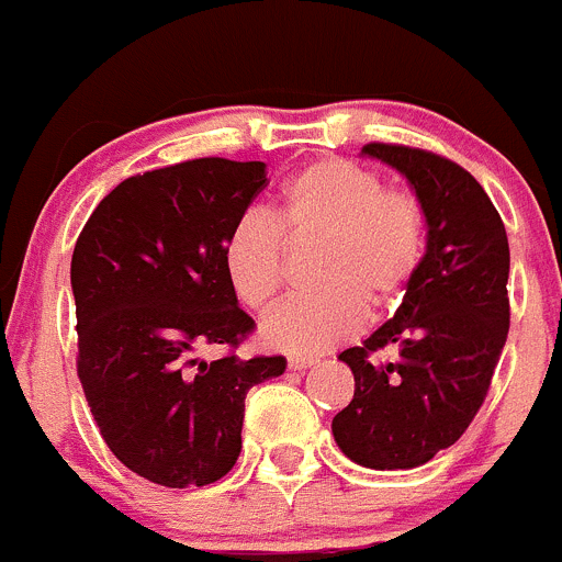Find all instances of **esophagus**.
I'll return each mask as SVG.
<instances>
[{"instance_id":"esophagus-1","label":"esophagus","mask_w":562,"mask_h":562,"mask_svg":"<svg viewBox=\"0 0 562 562\" xmlns=\"http://www.w3.org/2000/svg\"><path fill=\"white\" fill-rule=\"evenodd\" d=\"M316 363V358H308V355H292L289 358V369L292 371H305Z\"/></svg>"}]
</instances>
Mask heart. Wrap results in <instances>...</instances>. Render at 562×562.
<instances>
[{"mask_svg":"<svg viewBox=\"0 0 562 562\" xmlns=\"http://www.w3.org/2000/svg\"><path fill=\"white\" fill-rule=\"evenodd\" d=\"M286 243H319L311 273L319 289L279 305L262 338L283 352H322L352 336L369 308L402 303L424 262V207L409 188L382 186L355 160H314L283 186L273 221L246 213L226 232V279L251 311H268L279 297Z\"/></svg>","mask_w":562,"mask_h":562,"instance_id":"b5f03b06","label":"heart"}]
</instances>
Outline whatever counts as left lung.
I'll list each match as a JSON object with an SVG mask.
<instances>
[{
  "instance_id": "1",
  "label": "left lung",
  "mask_w": 562,
  "mask_h": 562,
  "mask_svg": "<svg viewBox=\"0 0 562 562\" xmlns=\"http://www.w3.org/2000/svg\"><path fill=\"white\" fill-rule=\"evenodd\" d=\"M363 153L407 177L429 232L396 316L338 355L355 396L333 437L363 468L409 470L451 448L486 398L510 325L508 235L481 182L446 155L382 142Z\"/></svg>"
}]
</instances>
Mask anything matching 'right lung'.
Returning <instances> with one entry per match:
<instances>
[{"label": "right lung", "instance_id": "1", "mask_svg": "<svg viewBox=\"0 0 562 562\" xmlns=\"http://www.w3.org/2000/svg\"><path fill=\"white\" fill-rule=\"evenodd\" d=\"M268 186L262 160L193 158L122 180L70 262L87 404L109 451L147 481L207 486L235 468L246 393L286 358H237L254 319L224 270V240ZM204 346L224 359L199 361Z\"/></svg>", "mask_w": 562, "mask_h": 562}]
</instances>
